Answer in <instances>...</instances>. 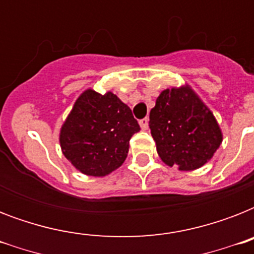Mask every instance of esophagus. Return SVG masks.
I'll return each instance as SVG.
<instances>
[{"label": "esophagus", "instance_id": "34e87169", "mask_svg": "<svg viewBox=\"0 0 254 254\" xmlns=\"http://www.w3.org/2000/svg\"><path fill=\"white\" fill-rule=\"evenodd\" d=\"M139 125H141V127H142V130H146L147 127H149V119L145 117V119L139 120Z\"/></svg>", "mask_w": 254, "mask_h": 254}]
</instances>
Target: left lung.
I'll return each instance as SVG.
<instances>
[{"label":"left lung","instance_id":"left-lung-1","mask_svg":"<svg viewBox=\"0 0 254 254\" xmlns=\"http://www.w3.org/2000/svg\"><path fill=\"white\" fill-rule=\"evenodd\" d=\"M149 127L161 159L183 171L205 165L223 141L213 115L190 87L165 89L150 111Z\"/></svg>","mask_w":254,"mask_h":254}]
</instances>
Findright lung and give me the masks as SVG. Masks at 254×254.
<instances>
[{"mask_svg":"<svg viewBox=\"0 0 254 254\" xmlns=\"http://www.w3.org/2000/svg\"><path fill=\"white\" fill-rule=\"evenodd\" d=\"M141 130L130 108L112 92L87 89L61 129L62 151L83 174L105 177L127 158L131 135Z\"/></svg>","mask_w":254,"mask_h":254,"instance_id":"add662e5","label":"right lung"}]
</instances>
